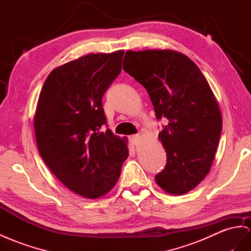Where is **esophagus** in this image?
<instances>
[{
	"instance_id": "34e87169",
	"label": "esophagus",
	"mask_w": 251,
	"mask_h": 251,
	"mask_svg": "<svg viewBox=\"0 0 251 251\" xmlns=\"http://www.w3.org/2000/svg\"><path fill=\"white\" fill-rule=\"evenodd\" d=\"M140 140H141V137L139 136V134H133V136L129 137L130 143H131L132 145H134V146L139 145V143H140Z\"/></svg>"
}]
</instances>
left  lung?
Masks as SVG:
<instances>
[{
    "label": "left lung",
    "instance_id": "1",
    "mask_svg": "<svg viewBox=\"0 0 251 251\" xmlns=\"http://www.w3.org/2000/svg\"><path fill=\"white\" fill-rule=\"evenodd\" d=\"M123 69L146 89L157 120L169 121L158 136L166 164L156 182L170 194H185L203 180L215 156L223 127L215 96L196 64L176 50H127Z\"/></svg>",
    "mask_w": 251,
    "mask_h": 251
}]
</instances>
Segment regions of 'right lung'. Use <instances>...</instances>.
I'll return each mask as SVG.
<instances>
[{"label":"right lung","mask_w":251,"mask_h":251,"mask_svg":"<svg viewBox=\"0 0 251 251\" xmlns=\"http://www.w3.org/2000/svg\"><path fill=\"white\" fill-rule=\"evenodd\" d=\"M124 50L89 54L53 70L38 100L40 156L68 189L94 199L110 191L128 157L126 138L104 131L101 99L122 70Z\"/></svg>","instance_id":"obj_1"}]
</instances>
